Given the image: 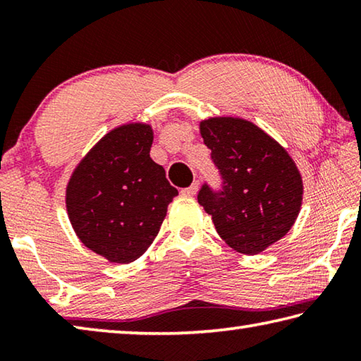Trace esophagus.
Masks as SVG:
<instances>
[{"mask_svg":"<svg viewBox=\"0 0 361 361\" xmlns=\"http://www.w3.org/2000/svg\"><path fill=\"white\" fill-rule=\"evenodd\" d=\"M197 188H199V185H197V183H192V185L191 186H189V188H185V189H183V194H186V195H194L195 192H197Z\"/></svg>","mask_w":361,"mask_h":361,"instance_id":"34e87169","label":"esophagus"}]
</instances>
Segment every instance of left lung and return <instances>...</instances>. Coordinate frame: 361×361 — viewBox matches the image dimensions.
<instances>
[{
	"label": "left lung",
	"instance_id": "obj_1",
	"mask_svg": "<svg viewBox=\"0 0 361 361\" xmlns=\"http://www.w3.org/2000/svg\"><path fill=\"white\" fill-rule=\"evenodd\" d=\"M200 135L221 175V188H200L199 204L219 237L243 255H258L291 229L302 204V178L288 152L253 122L210 118Z\"/></svg>",
	"mask_w": 361,
	"mask_h": 361
}]
</instances>
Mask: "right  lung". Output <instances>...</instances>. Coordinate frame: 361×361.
<instances>
[{
	"label": "right lung",
	"instance_id": "obj_1",
	"mask_svg": "<svg viewBox=\"0 0 361 361\" xmlns=\"http://www.w3.org/2000/svg\"><path fill=\"white\" fill-rule=\"evenodd\" d=\"M151 145V126H121L87 152L66 186V212L76 235L109 262L138 259L178 195L164 167L149 157Z\"/></svg>",
	"mask_w": 361,
	"mask_h": 361
}]
</instances>
